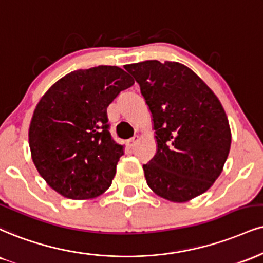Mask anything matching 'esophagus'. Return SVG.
<instances>
[{"label":"esophagus","mask_w":263,"mask_h":263,"mask_svg":"<svg viewBox=\"0 0 263 263\" xmlns=\"http://www.w3.org/2000/svg\"><path fill=\"white\" fill-rule=\"evenodd\" d=\"M137 141H138V136H135L134 138H131V140L127 141V145L129 148H132L136 144V142H137Z\"/></svg>","instance_id":"34e87169"}]
</instances>
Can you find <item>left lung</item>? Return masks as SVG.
I'll return each mask as SVG.
<instances>
[{
    "instance_id": "left-lung-1",
    "label": "left lung",
    "mask_w": 263,
    "mask_h": 263,
    "mask_svg": "<svg viewBox=\"0 0 263 263\" xmlns=\"http://www.w3.org/2000/svg\"><path fill=\"white\" fill-rule=\"evenodd\" d=\"M125 68L153 116L158 149L143 165L148 186L172 202L202 195L222 173L232 143L220 101L179 62L151 60Z\"/></svg>"
}]
</instances>
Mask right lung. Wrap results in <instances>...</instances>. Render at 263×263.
Returning a JSON list of instances; mask_svg holds the SVG:
<instances>
[{
  "instance_id": "add662e5",
  "label": "right lung",
  "mask_w": 263,
  "mask_h": 263,
  "mask_svg": "<svg viewBox=\"0 0 263 263\" xmlns=\"http://www.w3.org/2000/svg\"><path fill=\"white\" fill-rule=\"evenodd\" d=\"M135 83L118 66L78 69L41 98L29 127L34 165L50 187L87 200L111 185L125 145L110 135L107 106Z\"/></svg>"
}]
</instances>
